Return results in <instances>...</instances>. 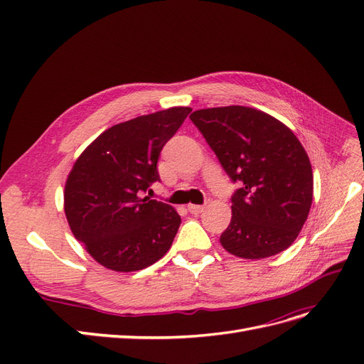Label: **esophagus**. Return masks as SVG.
I'll list each match as a JSON object with an SVG mask.
<instances>
[{"label": "esophagus", "mask_w": 364, "mask_h": 364, "mask_svg": "<svg viewBox=\"0 0 364 364\" xmlns=\"http://www.w3.org/2000/svg\"><path fill=\"white\" fill-rule=\"evenodd\" d=\"M205 206L203 205H188V211L191 214H202Z\"/></svg>", "instance_id": "obj_1"}]
</instances>
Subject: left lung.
Returning a JSON list of instances; mask_svg holds the SVG:
<instances>
[{
	"mask_svg": "<svg viewBox=\"0 0 364 364\" xmlns=\"http://www.w3.org/2000/svg\"><path fill=\"white\" fill-rule=\"evenodd\" d=\"M190 118L230 181L240 183L222 246L246 259L291 246L313 202L311 164L299 139L277 118L245 106L200 109Z\"/></svg>",
	"mask_w": 364,
	"mask_h": 364,
	"instance_id": "8db88e82",
	"label": "left lung"
}]
</instances>
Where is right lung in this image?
Segmentation results:
<instances>
[{"mask_svg":"<svg viewBox=\"0 0 364 364\" xmlns=\"http://www.w3.org/2000/svg\"><path fill=\"white\" fill-rule=\"evenodd\" d=\"M190 112L171 107L112 126L75 161L65 185V215L74 237L106 269L141 270L168 252L181 217L142 193L161 181V150Z\"/></svg>","mask_w":364,"mask_h":364,"instance_id":"right-lung-1","label":"right lung"}]
</instances>
